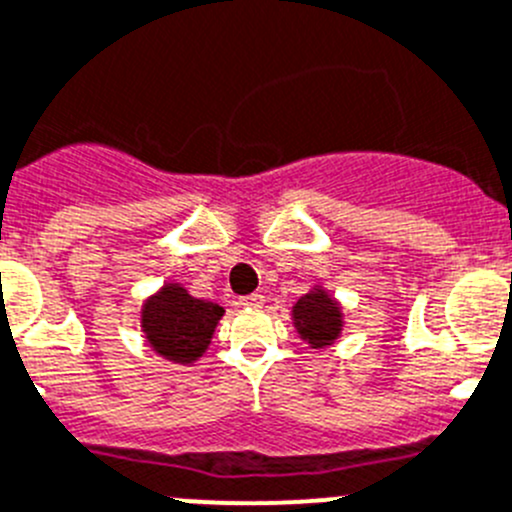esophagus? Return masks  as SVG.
Wrapping results in <instances>:
<instances>
[{"label": "esophagus", "instance_id": "1", "mask_svg": "<svg viewBox=\"0 0 512 512\" xmlns=\"http://www.w3.org/2000/svg\"><path fill=\"white\" fill-rule=\"evenodd\" d=\"M262 302H265V295H260V292H252V295L240 297V305L245 307H260Z\"/></svg>", "mask_w": 512, "mask_h": 512}]
</instances>
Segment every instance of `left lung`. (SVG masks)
I'll return each mask as SVG.
<instances>
[{
	"label": "left lung",
	"mask_w": 512,
	"mask_h": 512,
	"mask_svg": "<svg viewBox=\"0 0 512 512\" xmlns=\"http://www.w3.org/2000/svg\"><path fill=\"white\" fill-rule=\"evenodd\" d=\"M292 320L297 332L312 347H327L340 337L342 330V310L325 290H312L295 302L292 307Z\"/></svg>",
	"instance_id": "obj_1"
}]
</instances>
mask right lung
Masks as SVG:
<instances>
[{"label": "right lung", "instance_id": "add662e5", "mask_svg": "<svg viewBox=\"0 0 512 512\" xmlns=\"http://www.w3.org/2000/svg\"><path fill=\"white\" fill-rule=\"evenodd\" d=\"M222 315L225 310L217 302L197 300L170 282L142 305V330L157 355L190 365L207 350Z\"/></svg>", "mask_w": 512, "mask_h": 512}]
</instances>
